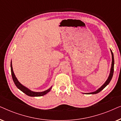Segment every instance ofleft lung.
<instances>
[{
    "label": "left lung",
    "mask_w": 121,
    "mask_h": 121,
    "mask_svg": "<svg viewBox=\"0 0 121 121\" xmlns=\"http://www.w3.org/2000/svg\"><path fill=\"white\" fill-rule=\"evenodd\" d=\"M111 54H112V64H111V70H110V75L108 76V79H107V80L106 81V82L104 83L103 85H102L101 86L100 88L99 89H97L96 91H95L92 92H90V93H86L87 94H96L99 93V92H100L101 91L103 90V89L105 88V87L106 86L108 85V84L110 83V82L111 80V79L112 78V77H113V72H114V57H113V54L112 53V51L111 50Z\"/></svg>",
    "instance_id": "8db88e82"
}]
</instances>
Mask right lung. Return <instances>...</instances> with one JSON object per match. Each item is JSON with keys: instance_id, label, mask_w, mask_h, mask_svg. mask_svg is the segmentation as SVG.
Segmentation results:
<instances>
[{"instance_id": "1", "label": "right lung", "mask_w": 121, "mask_h": 121, "mask_svg": "<svg viewBox=\"0 0 121 121\" xmlns=\"http://www.w3.org/2000/svg\"><path fill=\"white\" fill-rule=\"evenodd\" d=\"M10 67H11V75H12V78H13V80L14 81L15 84L16 86V87H17L19 90H20L21 91H22L24 93H25L26 95L29 96H32V97H34V96H43L44 95H46V94H47L48 92L50 91V90L52 89V87L51 86L50 88L48 89V90L44 91L42 92H34L32 91L27 88L25 86L22 85L20 82L16 78V77L14 73L13 72V67H12V63L11 62V64H10Z\"/></svg>"}]
</instances>
